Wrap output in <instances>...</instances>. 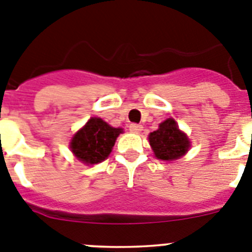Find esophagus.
<instances>
[{"label":"esophagus","instance_id":"1","mask_svg":"<svg viewBox=\"0 0 252 252\" xmlns=\"http://www.w3.org/2000/svg\"><path fill=\"white\" fill-rule=\"evenodd\" d=\"M128 127H130L131 132L139 133V132H141V131H142V125H139V124H131Z\"/></svg>","mask_w":252,"mask_h":252}]
</instances>
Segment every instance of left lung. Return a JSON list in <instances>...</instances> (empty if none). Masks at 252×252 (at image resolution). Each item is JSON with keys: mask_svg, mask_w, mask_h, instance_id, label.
<instances>
[{"mask_svg": "<svg viewBox=\"0 0 252 252\" xmlns=\"http://www.w3.org/2000/svg\"><path fill=\"white\" fill-rule=\"evenodd\" d=\"M149 142L158 159L175 160L188 151L190 142L186 133L178 128L177 122L168 119L159 125V128L149 135Z\"/></svg>", "mask_w": 252, "mask_h": 252, "instance_id": "8db88e82", "label": "left lung"}]
</instances>
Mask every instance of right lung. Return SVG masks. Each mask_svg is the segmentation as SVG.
<instances>
[{
	"label": "right lung",
	"instance_id": "right-lung-1",
	"mask_svg": "<svg viewBox=\"0 0 252 252\" xmlns=\"http://www.w3.org/2000/svg\"><path fill=\"white\" fill-rule=\"evenodd\" d=\"M121 128L111 127L101 119H91L78 131L70 142V149L84 164H97L110 155Z\"/></svg>",
	"mask_w": 252,
	"mask_h": 252
}]
</instances>
